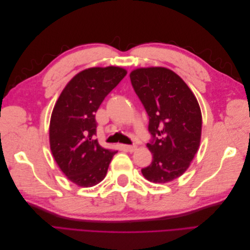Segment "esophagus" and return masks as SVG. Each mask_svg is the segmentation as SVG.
<instances>
[{
	"instance_id": "1",
	"label": "esophagus",
	"mask_w": 250,
	"mask_h": 250,
	"mask_svg": "<svg viewBox=\"0 0 250 250\" xmlns=\"http://www.w3.org/2000/svg\"><path fill=\"white\" fill-rule=\"evenodd\" d=\"M125 148H126V150L129 151V152H133L134 150H137V146H134V145H126Z\"/></svg>"
}]
</instances>
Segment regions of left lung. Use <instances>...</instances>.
Wrapping results in <instances>:
<instances>
[{
  "instance_id": "8db88e82",
  "label": "left lung",
  "mask_w": 250,
  "mask_h": 250,
  "mask_svg": "<svg viewBox=\"0 0 250 250\" xmlns=\"http://www.w3.org/2000/svg\"><path fill=\"white\" fill-rule=\"evenodd\" d=\"M130 80L149 117L147 147L153 160L142 173L151 183H169L187 171L199 148V104L186 82L166 67L137 69Z\"/></svg>"
}]
</instances>
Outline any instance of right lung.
Returning <instances> with one entry per match:
<instances>
[{
    "label": "right lung",
    "mask_w": 250,
    "mask_h": 250,
    "mask_svg": "<svg viewBox=\"0 0 250 250\" xmlns=\"http://www.w3.org/2000/svg\"><path fill=\"white\" fill-rule=\"evenodd\" d=\"M126 74V70L119 66L82 71L67 83L53 109L52 154L64 175L79 187H93L102 181L117 153L103 148L95 139V116L104 98Z\"/></svg>",
    "instance_id": "1"
}]
</instances>
